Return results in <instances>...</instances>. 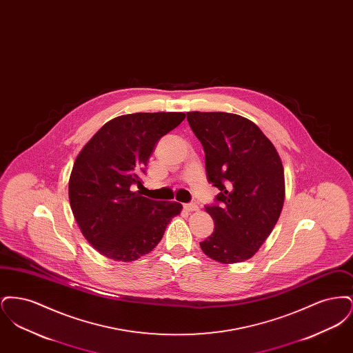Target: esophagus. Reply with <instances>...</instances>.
Returning a JSON list of instances; mask_svg holds the SVG:
<instances>
[{"mask_svg":"<svg viewBox=\"0 0 353 353\" xmlns=\"http://www.w3.org/2000/svg\"><path fill=\"white\" fill-rule=\"evenodd\" d=\"M184 209L186 212H197V210H199V205H197V203H194V202L185 203Z\"/></svg>","mask_w":353,"mask_h":353,"instance_id":"esophagus-1","label":"esophagus"}]
</instances>
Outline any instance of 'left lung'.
<instances>
[{"label": "left lung", "instance_id": "8db88e82", "mask_svg": "<svg viewBox=\"0 0 353 353\" xmlns=\"http://www.w3.org/2000/svg\"><path fill=\"white\" fill-rule=\"evenodd\" d=\"M205 152L208 181L219 188L206 212L214 232L200 242L221 263L252 258L268 239L285 201L281 157L263 132L246 118L228 112H186Z\"/></svg>", "mask_w": 353, "mask_h": 353}]
</instances>
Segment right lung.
Returning a JSON list of instances; mask_svg holds the SVG:
<instances>
[{
    "mask_svg": "<svg viewBox=\"0 0 353 353\" xmlns=\"http://www.w3.org/2000/svg\"><path fill=\"white\" fill-rule=\"evenodd\" d=\"M185 119L183 112H137L105 123L78 154L68 181L72 214L84 238L101 255L132 262L151 252L179 202L150 200L141 186L156 143Z\"/></svg>",
    "mask_w": 353,
    "mask_h": 353,
    "instance_id": "1",
    "label": "right lung"
}]
</instances>
